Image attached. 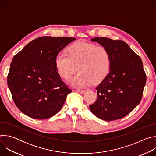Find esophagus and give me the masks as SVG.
Listing matches in <instances>:
<instances>
[{
  "mask_svg": "<svg viewBox=\"0 0 156 156\" xmlns=\"http://www.w3.org/2000/svg\"><path fill=\"white\" fill-rule=\"evenodd\" d=\"M77 91H78L80 93H84L86 92V90H81V89H78Z\"/></svg>",
  "mask_w": 156,
  "mask_h": 156,
  "instance_id": "esophagus-1",
  "label": "esophagus"
}]
</instances>
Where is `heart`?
Wrapping results in <instances>:
<instances>
[{"mask_svg":"<svg viewBox=\"0 0 156 156\" xmlns=\"http://www.w3.org/2000/svg\"><path fill=\"white\" fill-rule=\"evenodd\" d=\"M55 65L59 75L65 80L76 72L78 66L80 73L71 79L69 84L75 87H86L106 78L110 70L111 58L105 47L78 41L69 47L68 52L61 51L57 54Z\"/></svg>","mask_w":156,"mask_h":156,"instance_id":"heart-1","label":"heart"}]
</instances>
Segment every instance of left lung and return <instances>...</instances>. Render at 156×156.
<instances>
[{
  "label": "left lung",
  "mask_w": 156,
  "mask_h": 156,
  "mask_svg": "<svg viewBox=\"0 0 156 156\" xmlns=\"http://www.w3.org/2000/svg\"><path fill=\"white\" fill-rule=\"evenodd\" d=\"M91 41L108 50L111 66L108 75L96 87L97 100L90 108L97 117L105 121L122 119L141 100L146 82L142 60L123 41L99 37Z\"/></svg>",
  "instance_id": "8db88e82"
}]
</instances>
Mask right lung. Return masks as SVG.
I'll return each instance as SVG.
<instances>
[{"label":"right lung","instance_id":"right-lung-1","mask_svg":"<svg viewBox=\"0 0 156 156\" xmlns=\"http://www.w3.org/2000/svg\"><path fill=\"white\" fill-rule=\"evenodd\" d=\"M76 38L43 36L16 54L11 62L7 84L18 109L35 119L58 113L72 90L57 72V54Z\"/></svg>","mask_w":156,"mask_h":156}]
</instances>
